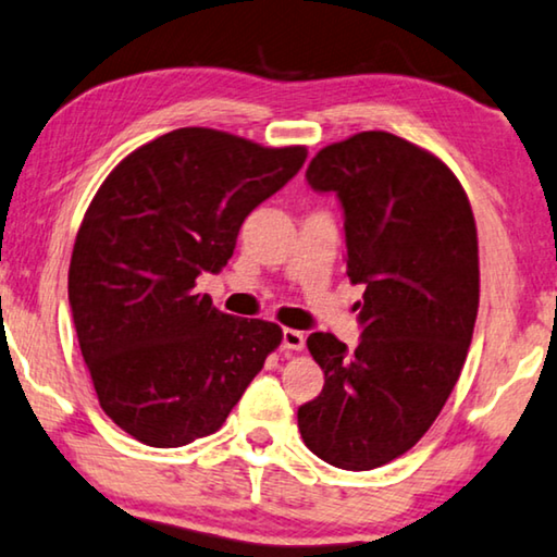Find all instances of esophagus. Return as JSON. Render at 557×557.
<instances>
[{"mask_svg": "<svg viewBox=\"0 0 557 557\" xmlns=\"http://www.w3.org/2000/svg\"><path fill=\"white\" fill-rule=\"evenodd\" d=\"M306 344V336L296 329H284V348L288 350H301Z\"/></svg>", "mask_w": 557, "mask_h": 557, "instance_id": "esophagus-1", "label": "esophagus"}]
</instances>
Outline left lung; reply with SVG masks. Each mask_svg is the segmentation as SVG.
Masks as SVG:
<instances>
[{"label":"left lung","mask_w":557,"mask_h":557,"mask_svg":"<svg viewBox=\"0 0 557 557\" xmlns=\"http://www.w3.org/2000/svg\"><path fill=\"white\" fill-rule=\"evenodd\" d=\"M344 207L346 273L363 284L361 344L306 341L326 383L298 408V431L326 463L373 470L404 456L463 371L481 298L478 231L456 174L388 132L321 149L306 171Z\"/></svg>","instance_id":"obj_1"}]
</instances>
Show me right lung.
Listing matches in <instances>:
<instances>
[{"label": "right lung", "instance_id": "add662e5", "mask_svg": "<svg viewBox=\"0 0 557 557\" xmlns=\"http://www.w3.org/2000/svg\"><path fill=\"white\" fill-rule=\"evenodd\" d=\"M306 147L186 126L119 161L70 263L76 338L99 406L151 448L224 425L284 333L221 313L196 276L219 273L244 219L298 174Z\"/></svg>", "mask_w": 557, "mask_h": 557}]
</instances>
